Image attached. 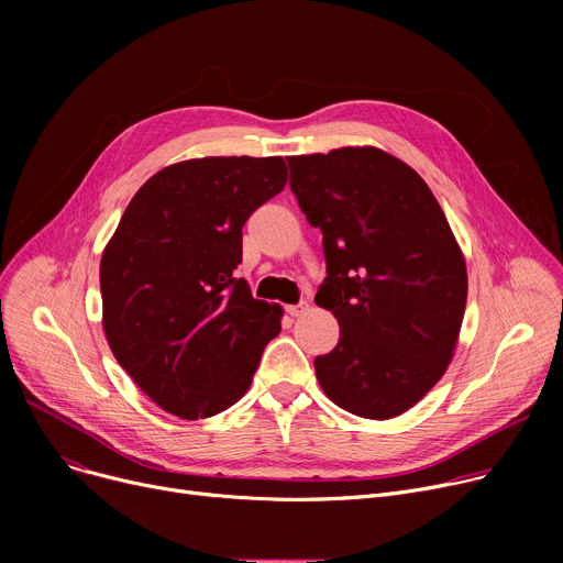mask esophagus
I'll use <instances>...</instances> for the list:
<instances>
[{
  "mask_svg": "<svg viewBox=\"0 0 563 563\" xmlns=\"http://www.w3.org/2000/svg\"><path fill=\"white\" fill-rule=\"evenodd\" d=\"M287 310V314H291V317H301V314H306L308 312V303H297V306H287L285 308Z\"/></svg>",
  "mask_w": 563,
  "mask_h": 563,
  "instance_id": "esophagus-1",
  "label": "esophagus"
}]
</instances>
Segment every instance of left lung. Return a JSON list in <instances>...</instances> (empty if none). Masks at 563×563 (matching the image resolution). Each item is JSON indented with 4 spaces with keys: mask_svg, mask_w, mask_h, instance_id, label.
<instances>
[{
    "mask_svg": "<svg viewBox=\"0 0 563 563\" xmlns=\"http://www.w3.org/2000/svg\"><path fill=\"white\" fill-rule=\"evenodd\" d=\"M289 187L323 234L317 306L340 342L314 358L321 390L367 420L416 406L459 342L467 272L456 236L422 177L378 147L289 157Z\"/></svg>",
    "mask_w": 563,
    "mask_h": 563,
    "instance_id": "obj_1",
    "label": "left lung"
}]
</instances>
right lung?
Segmentation results:
<instances>
[{"label":"right lung","instance_id":"obj_1","mask_svg":"<svg viewBox=\"0 0 563 563\" xmlns=\"http://www.w3.org/2000/svg\"><path fill=\"white\" fill-rule=\"evenodd\" d=\"M283 157H202L155 173L130 200L100 262L113 356L159 408L212 418L240 401L283 308L253 299L242 228L283 191Z\"/></svg>","mask_w":563,"mask_h":563}]
</instances>
